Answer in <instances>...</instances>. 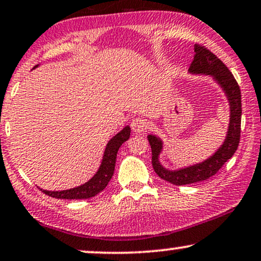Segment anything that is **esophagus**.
<instances>
[{"mask_svg": "<svg viewBox=\"0 0 261 261\" xmlns=\"http://www.w3.org/2000/svg\"><path fill=\"white\" fill-rule=\"evenodd\" d=\"M131 128L135 134H143L147 128V123L143 118H135L131 121Z\"/></svg>", "mask_w": 261, "mask_h": 261, "instance_id": "obj_1", "label": "esophagus"}]
</instances>
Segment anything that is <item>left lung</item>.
Returning a JSON list of instances; mask_svg holds the SVG:
<instances>
[{
    "label": "left lung",
    "instance_id": "1",
    "mask_svg": "<svg viewBox=\"0 0 261 261\" xmlns=\"http://www.w3.org/2000/svg\"><path fill=\"white\" fill-rule=\"evenodd\" d=\"M191 75L211 76L223 90L229 105V123L227 134L222 144L203 161L181 168L169 169L160 162L163 150V141L158 135H148L151 147L152 168L160 178L173 185H187L206 180L222 168V166L232 158L239 147L241 134V92L234 76L220 58L200 45H194V57L189 69Z\"/></svg>",
    "mask_w": 261,
    "mask_h": 261
}]
</instances>
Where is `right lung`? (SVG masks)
<instances>
[{
  "instance_id": "1",
  "label": "right lung",
  "mask_w": 261,
  "mask_h": 261,
  "mask_svg": "<svg viewBox=\"0 0 261 261\" xmlns=\"http://www.w3.org/2000/svg\"><path fill=\"white\" fill-rule=\"evenodd\" d=\"M39 67V64L36 65L33 69ZM131 128L130 126H125L117 135L111 138L107 142L105 150H103L102 160L100 163L99 169L96 171L94 175L90 178L88 181L82 184V185L72 187L69 190L62 191H47L40 189L47 196L58 198V199H87V198H92L98 194L99 192L105 189L110 180L112 179L114 173V166H116L117 152L119 150L120 145L126 142L130 137Z\"/></svg>"
}]
</instances>
